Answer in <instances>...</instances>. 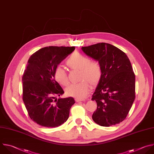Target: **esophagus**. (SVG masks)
<instances>
[{"label":"esophagus","mask_w":154,"mask_h":154,"mask_svg":"<svg viewBox=\"0 0 154 154\" xmlns=\"http://www.w3.org/2000/svg\"><path fill=\"white\" fill-rule=\"evenodd\" d=\"M75 101L79 102V101H83L84 100H83V99H82V98H75Z\"/></svg>","instance_id":"esophagus-1"}]
</instances>
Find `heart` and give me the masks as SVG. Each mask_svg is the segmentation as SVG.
I'll return each instance as SVG.
<instances>
[{
  "label": "heart",
  "instance_id": "1",
  "mask_svg": "<svg viewBox=\"0 0 154 154\" xmlns=\"http://www.w3.org/2000/svg\"><path fill=\"white\" fill-rule=\"evenodd\" d=\"M66 64L71 69L80 71V82L69 85L65 89L68 96L81 98L85 97L89 91L90 84L95 86L101 79L103 70L100 63L96 60H91L80 53L71 54L66 60ZM54 77L56 81L62 86H66L69 83L66 72L60 66L56 68Z\"/></svg>",
  "mask_w": 154,
  "mask_h": 154
}]
</instances>
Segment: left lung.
I'll return each instance as SVG.
<instances>
[{
  "label": "left lung",
  "instance_id": "left-lung-1",
  "mask_svg": "<svg viewBox=\"0 0 154 154\" xmlns=\"http://www.w3.org/2000/svg\"><path fill=\"white\" fill-rule=\"evenodd\" d=\"M98 60L103 74L91 100L97 103L92 118L101 126L119 124L127 117L135 98V76L126 54L114 45L98 43L82 48Z\"/></svg>",
  "mask_w": 154,
  "mask_h": 154
}]
</instances>
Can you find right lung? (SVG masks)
<instances>
[{"label": "right lung", "mask_w": 154, "mask_h": 154, "mask_svg": "<svg viewBox=\"0 0 154 154\" xmlns=\"http://www.w3.org/2000/svg\"><path fill=\"white\" fill-rule=\"evenodd\" d=\"M75 48L45 47L28 61L22 77V98L31 119L42 126L58 127L66 122L75 103L73 97L56 99L64 91L54 77L56 68Z\"/></svg>", "instance_id": "obj_1"}]
</instances>
